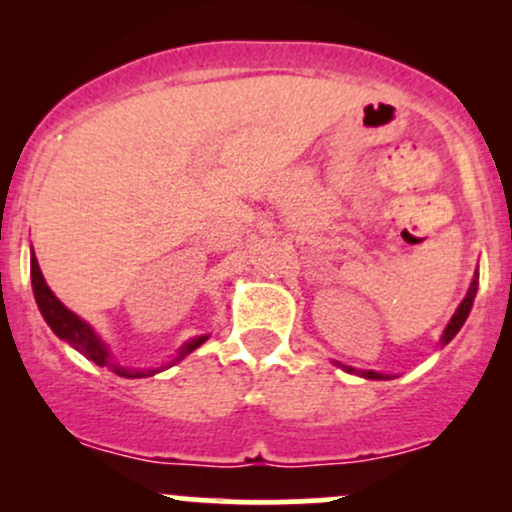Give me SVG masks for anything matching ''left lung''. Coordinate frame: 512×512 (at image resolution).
I'll use <instances>...</instances> for the list:
<instances>
[{"instance_id":"left-lung-1","label":"left lung","mask_w":512,"mask_h":512,"mask_svg":"<svg viewBox=\"0 0 512 512\" xmlns=\"http://www.w3.org/2000/svg\"><path fill=\"white\" fill-rule=\"evenodd\" d=\"M477 279H479V274L474 276V281H472V286H469L467 296H464V301L460 303V308H457V310H455V315H452L450 325L445 327V332H443V344H448L450 339L455 337L457 332H460V327L464 325V320H467L469 310H472L474 296H477ZM346 370H349V373H354V368H346ZM361 375H363V378H373V380H383V378H385V375L375 373V370H361Z\"/></svg>"}]
</instances>
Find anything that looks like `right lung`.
<instances>
[{
  "instance_id": "add662e5",
  "label": "right lung",
  "mask_w": 512,
  "mask_h": 512,
  "mask_svg": "<svg viewBox=\"0 0 512 512\" xmlns=\"http://www.w3.org/2000/svg\"><path fill=\"white\" fill-rule=\"evenodd\" d=\"M31 281H33L35 301H38L40 313H43L45 322L50 325V330L55 332L60 339H64L67 344H72L79 354H84L88 358V361H93L96 366H101V368L113 370V373L122 375V378H142V375L158 373V368L156 370H134V368L117 366V363L113 361V356H110V351L105 349V344L96 337V332H93L91 327L81 320V317H76L72 310L64 308V305L55 298V293L48 289V284H45L43 274H40L38 260H35L33 252H31ZM204 342H207V337H197V339H192V342H187L178 351V356L168 363V366L182 361V358H185L187 354H192V351H195L197 346H202Z\"/></svg>"
}]
</instances>
